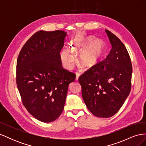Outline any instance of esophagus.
<instances>
[{"label":"esophagus","instance_id":"34e87169","mask_svg":"<svg viewBox=\"0 0 146 146\" xmlns=\"http://www.w3.org/2000/svg\"><path fill=\"white\" fill-rule=\"evenodd\" d=\"M76 80H78V78H79V77H80V74L79 73V72H76Z\"/></svg>","mask_w":146,"mask_h":146}]
</instances>
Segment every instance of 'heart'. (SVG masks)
I'll return each mask as SVG.
<instances>
[{
	"label": "heart",
	"mask_w": 146,
	"mask_h": 146,
	"mask_svg": "<svg viewBox=\"0 0 146 146\" xmlns=\"http://www.w3.org/2000/svg\"><path fill=\"white\" fill-rule=\"evenodd\" d=\"M94 37L87 36L74 39L70 42L69 48L61 51L60 56L63 64L66 69L72 68L74 56L78 54V62L85 68L94 65L102 54L104 42L100 39L94 40Z\"/></svg>",
	"instance_id": "b5f03b06"
}]
</instances>
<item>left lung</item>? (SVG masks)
<instances>
[{
	"label": "left lung",
	"instance_id": "obj_1",
	"mask_svg": "<svg viewBox=\"0 0 146 146\" xmlns=\"http://www.w3.org/2000/svg\"><path fill=\"white\" fill-rule=\"evenodd\" d=\"M112 48L105 60L78 78L83 99L94 116L110 117L121 108L131 90L132 65L124 44L105 30Z\"/></svg>",
	"mask_w": 146,
	"mask_h": 146
}]
</instances>
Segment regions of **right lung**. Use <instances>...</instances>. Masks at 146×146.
Instances as JSON below:
<instances>
[{"mask_svg":"<svg viewBox=\"0 0 146 146\" xmlns=\"http://www.w3.org/2000/svg\"><path fill=\"white\" fill-rule=\"evenodd\" d=\"M67 33L41 30L32 35L19 53L16 83L27 111L43 122L54 121L63 112L68 86L76 75L64 69L60 52Z\"/></svg>","mask_w":146,"mask_h":146,"instance_id":"right-lung-1","label":"right lung"}]
</instances>
